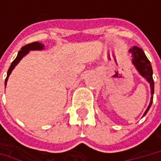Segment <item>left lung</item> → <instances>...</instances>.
<instances>
[{
	"mask_svg": "<svg viewBox=\"0 0 161 161\" xmlns=\"http://www.w3.org/2000/svg\"><path fill=\"white\" fill-rule=\"evenodd\" d=\"M132 53L133 56V64L136 67V69L138 70L141 75L142 77L146 79V80L150 83L151 86V92H152V98H151V102L148 108L146 109L145 113L143 114V116L147 114V112L149 111V109L152 106V101H153V93H154V80L152 78V68L151 62L148 60L147 56L145 55L144 52L142 51V49H141L139 47H133L132 49H130L129 51Z\"/></svg>",
	"mask_w": 161,
	"mask_h": 161,
	"instance_id": "obj_1",
	"label": "left lung"
}]
</instances>
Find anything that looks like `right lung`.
<instances>
[{"label":"right lung","instance_id":"add662e5","mask_svg":"<svg viewBox=\"0 0 161 161\" xmlns=\"http://www.w3.org/2000/svg\"><path fill=\"white\" fill-rule=\"evenodd\" d=\"M43 48H44V45H42L39 42H33V43L28 44V45H26V46H24V47H22L21 49L19 50V52L18 53L15 60L12 62V64L9 66L8 72H7V77L5 79V87H6V83H7V80H8V78H9L10 72L14 69V67H15L16 65L18 64V63L21 60L22 57L24 55H26L30 50H42Z\"/></svg>","mask_w":161,"mask_h":161}]
</instances>
